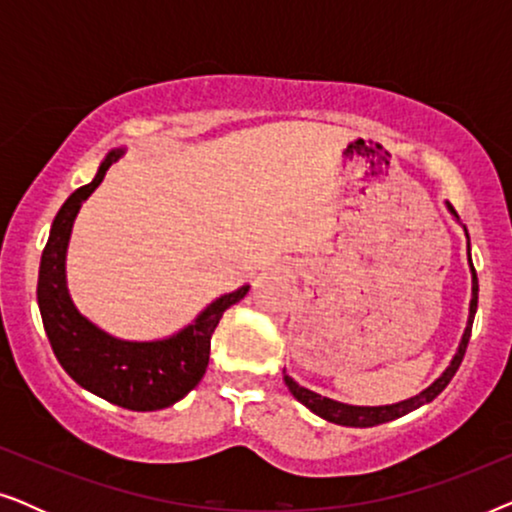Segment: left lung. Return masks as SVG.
<instances>
[{
  "label": "left lung",
  "mask_w": 512,
  "mask_h": 512,
  "mask_svg": "<svg viewBox=\"0 0 512 512\" xmlns=\"http://www.w3.org/2000/svg\"><path fill=\"white\" fill-rule=\"evenodd\" d=\"M452 209V214L457 216L454 212L452 205H447ZM459 219V216H457ZM468 237V233H466ZM468 261H471V242H468ZM471 272H473V298H471V314H468V324H466V331H464V338H461V345L457 349V354H454V359L450 366L443 375L438 377L436 382L431 384L429 389H424L422 394L415 396V398H408V401H401V403H394V405H380V408H361V405H347V403H338V401H331V398L326 396H319L314 394V391L300 387L291 380L289 375H284V382L286 387L293 396L298 398L300 403L305 405V408H310L314 415L324 417L326 422H333V424H342V426H359V429H366V426H377V424H384V422H391V419H398L403 415H408V412L417 410L419 405L429 403L436 398L440 391H443L450 380L457 373L461 361H464V354H466V347H468V340H471V331H473V319H475V310H478V275H475V268L471 263Z\"/></svg>",
  "instance_id": "8db88e82"
}]
</instances>
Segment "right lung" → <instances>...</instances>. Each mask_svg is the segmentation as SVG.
Instances as JSON below:
<instances>
[{
    "label": "right lung",
    "instance_id": "1",
    "mask_svg": "<svg viewBox=\"0 0 512 512\" xmlns=\"http://www.w3.org/2000/svg\"><path fill=\"white\" fill-rule=\"evenodd\" d=\"M123 151H111L90 184L76 188L55 216L51 235L41 254L37 300L44 331L55 359L76 384L121 408L151 412L170 408L205 375L212 333L223 312L247 296L249 286L216 298L195 324L167 340H116L81 317L65 282V254L81 202L102 184L104 174Z\"/></svg>",
    "mask_w": 512,
    "mask_h": 512
}]
</instances>
